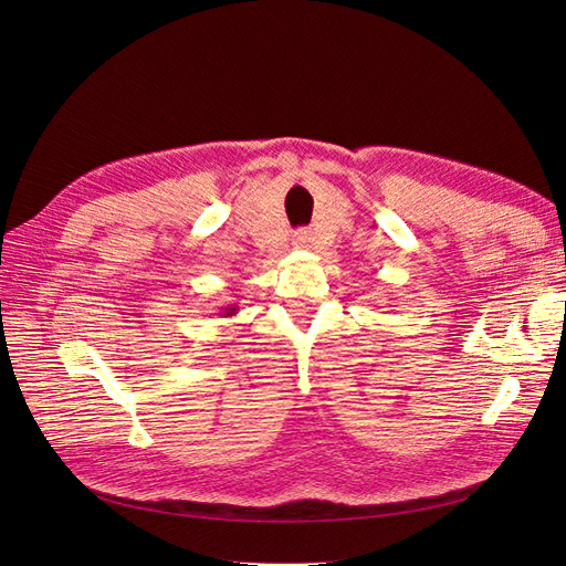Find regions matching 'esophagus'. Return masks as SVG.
Listing matches in <instances>:
<instances>
[{
	"label": "esophagus",
	"mask_w": 566,
	"mask_h": 566,
	"mask_svg": "<svg viewBox=\"0 0 566 566\" xmlns=\"http://www.w3.org/2000/svg\"><path fill=\"white\" fill-rule=\"evenodd\" d=\"M294 244H296L298 249H307V247H310V235L305 233V230H301V233L294 235Z\"/></svg>",
	"instance_id": "esophagus-1"
}]
</instances>
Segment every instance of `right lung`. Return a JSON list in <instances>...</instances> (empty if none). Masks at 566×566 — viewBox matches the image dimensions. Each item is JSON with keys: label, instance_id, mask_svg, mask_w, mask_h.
<instances>
[{"label": "right lung", "instance_id": "add662e5", "mask_svg": "<svg viewBox=\"0 0 566 566\" xmlns=\"http://www.w3.org/2000/svg\"><path fill=\"white\" fill-rule=\"evenodd\" d=\"M233 315H238V305L221 307V317H233Z\"/></svg>", "mask_w": 566, "mask_h": 566}]
</instances>
